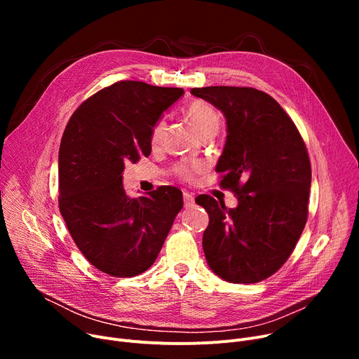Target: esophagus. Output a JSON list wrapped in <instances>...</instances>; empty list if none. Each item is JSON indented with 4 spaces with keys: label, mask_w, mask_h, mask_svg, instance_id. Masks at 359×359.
Returning a JSON list of instances; mask_svg holds the SVG:
<instances>
[{
    "label": "esophagus",
    "mask_w": 359,
    "mask_h": 359,
    "mask_svg": "<svg viewBox=\"0 0 359 359\" xmlns=\"http://www.w3.org/2000/svg\"><path fill=\"white\" fill-rule=\"evenodd\" d=\"M183 201H184V208H191L195 203V196L189 192H183Z\"/></svg>",
    "instance_id": "1"
}]
</instances>
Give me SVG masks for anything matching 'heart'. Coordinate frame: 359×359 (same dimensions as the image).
I'll return each instance as SVG.
<instances>
[{
	"label": "heart",
	"mask_w": 359,
	"mask_h": 359,
	"mask_svg": "<svg viewBox=\"0 0 359 359\" xmlns=\"http://www.w3.org/2000/svg\"><path fill=\"white\" fill-rule=\"evenodd\" d=\"M186 115L201 137L203 134H208V132H218L219 129V123H221L219 115L210 103L201 102V100L194 102L189 107H187ZM164 132H165V122L158 121L153 128V132H151V142L154 145L160 144L164 137ZM202 168L203 167L199 163L180 164L177 167V173L184 180H192L194 175L202 172Z\"/></svg>",
	"instance_id": "obj_1"
}]
</instances>
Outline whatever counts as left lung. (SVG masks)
I'll list each match as a JSON object with an SVG mask.
<instances>
[{"label":"left lung","instance_id":"obj_1","mask_svg":"<svg viewBox=\"0 0 359 359\" xmlns=\"http://www.w3.org/2000/svg\"><path fill=\"white\" fill-rule=\"evenodd\" d=\"M191 93L225 118L227 140L215 170L238 201L227 208L208 195L196 198L210 215L203 253L217 276L255 284L284 265L304 230L311 186L306 144L266 93L229 86Z\"/></svg>","mask_w":359,"mask_h":359}]
</instances>
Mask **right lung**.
I'll use <instances>...</instances> for the list:
<instances>
[{
    "mask_svg": "<svg viewBox=\"0 0 359 359\" xmlns=\"http://www.w3.org/2000/svg\"><path fill=\"white\" fill-rule=\"evenodd\" d=\"M183 88L119 81L87 99L62 135L60 211L80 252L99 271L129 278L156 262L183 206L161 186L145 196L123 189L125 163L151 153V132Z\"/></svg>",
    "mask_w": 359,
    "mask_h": 359,
    "instance_id": "add662e5",
    "label": "right lung"
}]
</instances>
